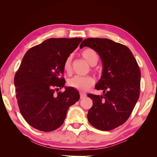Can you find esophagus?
I'll return each instance as SVG.
<instances>
[{"mask_svg":"<svg viewBox=\"0 0 157 157\" xmlns=\"http://www.w3.org/2000/svg\"><path fill=\"white\" fill-rule=\"evenodd\" d=\"M80 97L81 99L86 98V94L84 93V92H80Z\"/></svg>","mask_w":157,"mask_h":157,"instance_id":"1","label":"esophagus"}]
</instances>
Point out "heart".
<instances>
[{"mask_svg": "<svg viewBox=\"0 0 157 157\" xmlns=\"http://www.w3.org/2000/svg\"><path fill=\"white\" fill-rule=\"evenodd\" d=\"M82 58L91 66L97 64L99 60V56L97 52L92 48H86L81 52ZM71 57L69 56L65 59L63 64V69L65 73L69 74L71 71ZM95 82L94 78L91 76H75L68 80V84L71 87L79 90H87L91 87Z\"/></svg>", "mask_w": 157, "mask_h": 157, "instance_id": "heart-1", "label": "heart"}]
</instances>
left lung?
Segmentation results:
<instances>
[{"label":"left lung","instance_id":"obj_1","mask_svg":"<svg viewBox=\"0 0 157 157\" xmlns=\"http://www.w3.org/2000/svg\"><path fill=\"white\" fill-rule=\"evenodd\" d=\"M97 52L103 63V73L95 88L103 96L88 94L93 101L88 119L103 131L115 129L128 119L138 100L141 73L138 64L127 46L107 39L88 38L80 48Z\"/></svg>","mask_w":157,"mask_h":157}]
</instances>
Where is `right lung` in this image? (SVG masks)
I'll list each match as a JSON object with an SVG mask.
<instances>
[{"label":"right lung","mask_w":157,"mask_h":157,"mask_svg":"<svg viewBox=\"0 0 157 157\" xmlns=\"http://www.w3.org/2000/svg\"><path fill=\"white\" fill-rule=\"evenodd\" d=\"M82 38H52L32 47L23 57L14 77L20 113L35 129L51 132L64 122L70 106L80 99L77 90L64 86L61 77L65 59L77 48Z\"/></svg>","instance_id":"obj_1"}]
</instances>
